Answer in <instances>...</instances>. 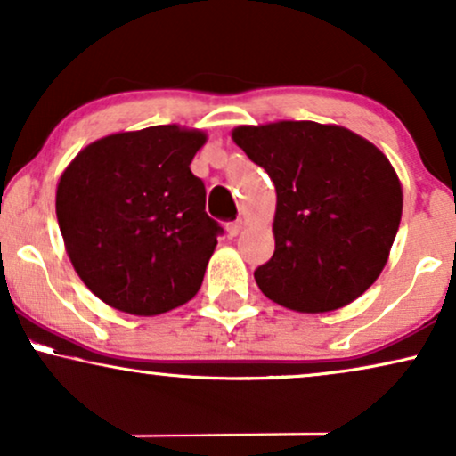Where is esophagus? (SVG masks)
Returning <instances> with one entry per match:
<instances>
[{"label": "esophagus", "instance_id": "esophagus-1", "mask_svg": "<svg viewBox=\"0 0 456 456\" xmlns=\"http://www.w3.org/2000/svg\"><path fill=\"white\" fill-rule=\"evenodd\" d=\"M242 230V220H234V222H228L226 224V232L228 236H236Z\"/></svg>", "mask_w": 456, "mask_h": 456}]
</instances>
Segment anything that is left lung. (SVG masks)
<instances>
[{
    "label": "left lung",
    "instance_id": "8db88e82",
    "mask_svg": "<svg viewBox=\"0 0 456 456\" xmlns=\"http://www.w3.org/2000/svg\"><path fill=\"white\" fill-rule=\"evenodd\" d=\"M232 139L276 186V251L255 270L261 292L303 314L363 295L401 224L403 189L388 158L332 124L239 126Z\"/></svg>",
    "mask_w": 456,
    "mask_h": 456
}]
</instances>
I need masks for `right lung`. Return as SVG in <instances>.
<instances>
[{"label":"right lung","instance_id":"1","mask_svg":"<svg viewBox=\"0 0 456 456\" xmlns=\"http://www.w3.org/2000/svg\"><path fill=\"white\" fill-rule=\"evenodd\" d=\"M205 134L151 126L91 142L61 174L55 214L74 270L110 307L158 315L191 301L224 230L191 161Z\"/></svg>","mask_w":456,"mask_h":456}]
</instances>
